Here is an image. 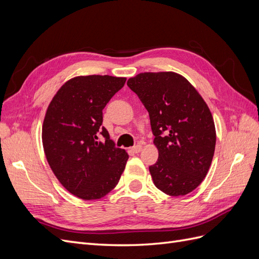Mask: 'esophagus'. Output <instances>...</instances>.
<instances>
[{"mask_svg": "<svg viewBox=\"0 0 259 259\" xmlns=\"http://www.w3.org/2000/svg\"><path fill=\"white\" fill-rule=\"evenodd\" d=\"M142 149H143L142 145H136V146H134V147L132 148V151L135 152V153H138V152L142 151Z\"/></svg>", "mask_w": 259, "mask_h": 259, "instance_id": "esophagus-1", "label": "esophagus"}]
</instances>
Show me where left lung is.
<instances>
[{
  "instance_id": "1",
  "label": "left lung",
  "mask_w": 259,
  "mask_h": 259,
  "mask_svg": "<svg viewBox=\"0 0 259 259\" xmlns=\"http://www.w3.org/2000/svg\"><path fill=\"white\" fill-rule=\"evenodd\" d=\"M150 117L159 158L149 170L155 187L173 197L193 191L206 176L216 131L206 103L184 76L144 72L127 81Z\"/></svg>"
}]
</instances>
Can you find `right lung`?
Segmentation results:
<instances>
[{
	"label": "right lung",
	"mask_w": 259,
	"mask_h": 259,
	"mask_svg": "<svg viewBox=\"0 0 259 259\" xmlns=\"http://www.w3.org/2000/svg\"><path fill=\"white\" fill-rule=\"evenodd\" d=\"M125 77L76 76L61 86L46 111L42 140L46 159L66 189L83 200L105 197L128 159L105 126L103 110Z\"/></svg>",
	"instance_id": "add662e5"
}]
</instances>
